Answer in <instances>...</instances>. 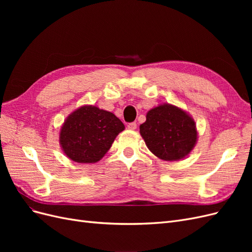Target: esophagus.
Returning a JSON list of instances; mask_svg holds the SVG:
<instances>
[{
    "label": "esophagus",
    "mask_w": 252,
    "mask_h": 252,
    "mask_svg": "<svg viewBox=\"0 0 252 252\" xmlns=\"http://www.w3.org/2000/svg\"><path fill=\"white\" fill-rule=\"evenodd\" d=\"M127 127H128V129H130V130H134V129L136 128V123L135 122H131V123H128Z\"/></svg>",
    "instance_id": "1"
}]
</instances>
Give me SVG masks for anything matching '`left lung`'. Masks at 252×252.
<instances>
[{
  "mask_svg": "<svg viewBox=\"0 0 252 252\" xmlns=\"http://www.w3.org/2000/svg\"><path fill=\"white\" fill-rule=\"evenodd\" d=\"M140 133L152 154L165 161L185 158L194 147L197 136L193 120L169 104L149 110Z\"/></svg>",
  "mask_w": 252,
  "mask_h": 252,
  "instance_id": "8db88e82",
  "label": "left lung"
}]
</instances>
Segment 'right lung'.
<instances>
[{
  "label": "right lung",
  "instance_id": "right-lung-1",
  "mask_svg": "<svg viewBox=\"0 0 252 252\" xmlns=\"http://www.w3.org/2000/svg\"><path fill=\"white\" fill-rule=\"evenodd\" d=\"M124 128L113 113L94 106H84L67 118L61 129L60 142L65 155L72 161L95 163Z\"/></svg>",
  "mask_w": 252,
  "mask_h": 252
}]
</instances>
